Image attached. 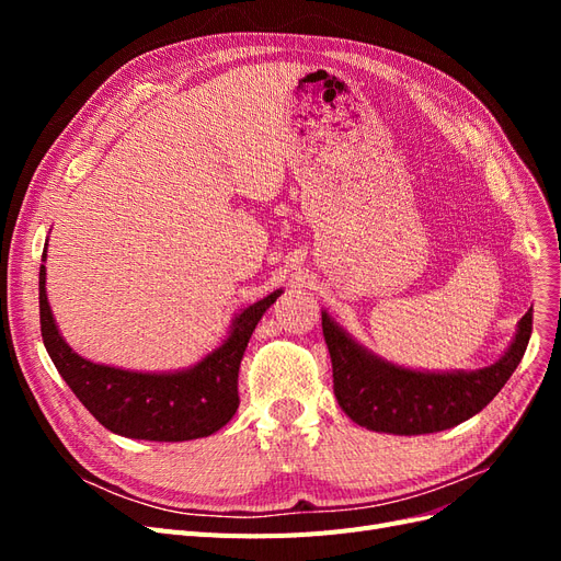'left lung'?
I'll return each mask as SVG.
<instances>
[{
  "mask_svg": "<svg viewBox=\"0 0 561 561\" xmlns=\"http://www.w3.org/2000/svg\"><path fill=\"white\" fill-rule=\"evenodd\" d=\"M531 320L529 309L517 322L511 346L494 365L431 371L381 358L322 311L336 402L351 421L367 431L423 435L454 428L482 412L513 377L529 344Z\"/></svg>",
  "mask_w": 561,
  "mask_h": 561,
  "instance_id": "obj_1",
  "label": "left lung"
}]
</instances>
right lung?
Segmentation results:
<instances>
[{"label":"right lung","instance_id":"obj_1","mask_svg":"<svg viewBox=\"0 0 561 561\" xmlns=\"http://www.w3.org/2000/svg\"><path fill=\"white\" fill-rule=\"evenodd\" d=\"M280 295L283 290H274L236 313L227 336L198 363L175 371H138L93 363L70 348L46 297V266H39L42 336L60 377L107 431L151 443H184L227 426L239 410V367L245 346Z\"/></svg>","mask_w":561,"mask_h":561}]
</instances>
